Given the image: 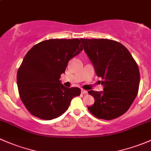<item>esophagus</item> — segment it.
<instances>
[{
  "label": "esophagus",
  "mask_w": 151,
  "mask_h": 151,
  "mask_svg": "<svg viewBox=\"0 0 151 151\" xmlns=\"http://www.w3.org/2000/svg\"><path fill=\"white\" fill-rule=\"evenodd\" d=\"M81 93H82V94H86L87 91L84 90V89H81Z\"/></svg>",
  "instance_id": "1"
}]
</instances>
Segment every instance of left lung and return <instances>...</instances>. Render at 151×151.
I'll return each mask as SVG.
<instances>
[{"label":"left lung","instance_id":"8db88e82","mask_svg":"<svg viewBox=\"0 0 151 151\" xmlns=\"http://www.w3.org/2000/svg\"><path fill=\"white\" fill-rule=\"evenodd\" d=\"M103 91L91 90L95 102L88 107L99 119L111 120L124 114L137 96L140 71L132 55L121 43L106 39H81Z\"/></svg>","mask_w":151,"mask_h":151}]
</instances>
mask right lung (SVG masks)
<instances>
[{
    "mask_svg": "<svg viewBox=\"0 0 151 151\" xmlns=\"http://www.w3.org/2000/svg\"><path fill=\"white\" fill-rule=\"evenodd\" d=\"M82 50L78 39L45 40L29 50L17 79L21 100L33 116L45 120L58 117L80 96V88H66L59 79L70 60Z\"/></svg>",
    "mask_w": 151,
    "mask_h": 151,
    "instance_id": "1",
    "label": "right lung"
}]
</instances>
